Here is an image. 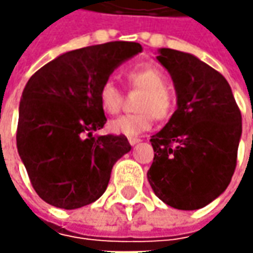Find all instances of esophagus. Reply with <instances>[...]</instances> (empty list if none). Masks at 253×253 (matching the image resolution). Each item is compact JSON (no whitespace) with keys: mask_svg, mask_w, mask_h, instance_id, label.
<instances>
[{"mask_svg":"<svg viewBox=\"0 0 253 253\" xmlns=\"http://www.w3.org/2000/svg\"><path fill=\"white\" fill-rule=\"evenodd\" d=\"M128 142H129V145H131V146H133V145L139 143V142H141V139H139V138H129V139H128Z\"/></svg>","mask_w":253,"mask_h":253,"instance_id":"34e87169","label":"esophagus"}]
</instances>
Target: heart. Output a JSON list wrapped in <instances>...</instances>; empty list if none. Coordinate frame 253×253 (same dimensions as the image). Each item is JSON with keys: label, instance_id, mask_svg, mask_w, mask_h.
<instances>
[{"label": "heart", "instance_id": "heart-1", "mask_svg": "<svg viewBox=\"0 0 253 253\" xmlns=\"http://www.w3.org/2000/svg\"><path fill=\"white\" fill-rule=\"evenodd\" d=\"M128 83L133 88L142 90L135 108L138 112L114 118L108 124V129L115 135L136 136L151 129L153 117L158 120L169 118L173 111V97L166 88V79L159 69L151 64H142L126 74ZM98 101L102 111L115 114L121 107V91L112 80H105L98 90Z\"/></svg>", "mask_w": 253, "mask_h": 253}]
</instances>
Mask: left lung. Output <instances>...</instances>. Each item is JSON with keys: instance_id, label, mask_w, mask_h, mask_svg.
Here are the masks:
<instances>
[{"instance_id": "left-lung-1", "label": "left lung", "mask_w": 253, "mask_h": 253, "mask_svg": "<svg viewBox=\"0 0 253 253\" xmlns=\"http://www.w3.org/2000/svg\"><path fill=\"white\" fill-rule=\"evenodd\" d=\"M156 60L173 80L177 108L151 138L155 158L148 181L173 209H203L232 179L241 112L224 76L194 54L161 47Z\"/></svg>"}]
</instances>
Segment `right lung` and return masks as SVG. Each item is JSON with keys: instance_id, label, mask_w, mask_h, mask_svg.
I'll return each instance as SVG.
<instances>
[{"instance_id": "add662e5", "label": "right lung", "mask_w": 253, "mask_h": 253, "mask_svg": "<svg viewBox=\"0 0 253 253\" xmlns=\"http://www.w3.org/2000/svg\"><path fill=\"white\" fill-rule=\"evenodd\" d=\"M135 42L70 50L28 80L19 101L16 148L35 191L47 204L74 210L105 191L112 166L131 145L124 135H94L107 121L98 101L112 72L141 53Z\"/></svg>"}]
</instances>
